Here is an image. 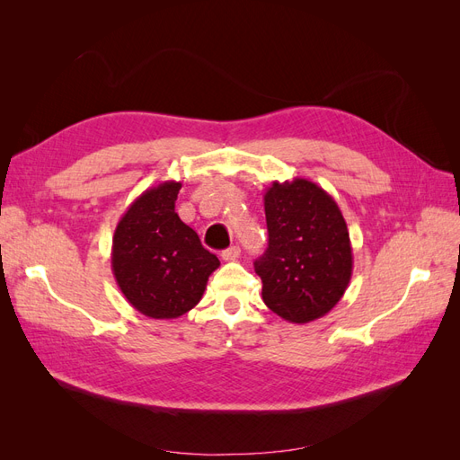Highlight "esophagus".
I'll use <instances>...</instances> for the list:
<instances>
[{"mask_svg":"<svg viewBox=\"0 0 460 460\" xmlns=\"http://www.w3.org/2000/svg\"><path fill=\"white\" fill-rule=\"evenodd\" d=\"M240 253H242V249L238 247V245H232V247H228V249H225V252L220 253V257L225 259V261H235L240 257Z\"/></svg>","mask_w":460,"mask_h":460,"instance_id":"1","label":"esophagus"}]
</instances>
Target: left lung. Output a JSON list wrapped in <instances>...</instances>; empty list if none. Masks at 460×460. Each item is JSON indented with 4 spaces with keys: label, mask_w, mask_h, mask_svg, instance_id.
I'll list each match as a JSON object with an SVG mask.
<instances>
[{
    "label": "left lung",
    "mask_w": 460,
    "mask_h": 460,
    "mask_svg": "<svg viewBox=\"0 0 460 460\" xmlns=\"http://www.w3.org/2000/svg\"><path fill=\"white\" fill-rule=\"evenodd\" d=\"M269 247L255 261L262 301L288 323L328 314L353 274L345 218L328 191L305 178L272 182L264 193Z\"/></svg>",
    "instance_id": "8db88e82"
}]
</instances>
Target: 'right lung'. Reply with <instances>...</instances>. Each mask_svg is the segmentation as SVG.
I'll use <instances>...</instances> for the list:
<instances>
[{"instance_id": "add662e5", "label": "right lung", "mask_w": 460, "mask_h": 460, "mask_svg": "<svg viewBox=\"0 0 460 460\" xmlns=\"http://www.w3.org/2000/svg\"><path fill=\"white\" fill-rule=\"evenodd\" d=\"M180 182L146 190L122 215L113 235L111 267L122 296L149 318L186 314L203 297L218 267L217 255L174 211Z\"/></svg>"}]
</instances>
